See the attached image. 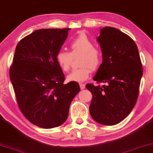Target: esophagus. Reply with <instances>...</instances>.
I'll use <instances>...</instances> for the list:
<instances>
[{"mask_svg":"<svg viewBox=\"0 0 153 153\" xmlns=\"http://www.w3.org/2000/svg\"><path fill=\"white\" fill-rule=\"evenodd\" d=\"M80 89H85V84H83V83H80Z\"/></svg>","mask_w":153,"mask_h":153,"instance_id":"esophagus-1","label":"esophagus"}]
</instances>
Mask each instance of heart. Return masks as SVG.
I'll list each match as a JSON object with an SVG mask.
<instances>
[{"instance_id": "heart-1", "label": "heart", "mask_w": 153, "mask_h": 153, "mask_svg": "<svg viewBox=\"0 0 153 153\" xmlns=\"http://www.w3.org/2000/svg\"><path fill=\"white\" fill-rule=\"evenodd\" d=\"M71 53L60 50L56 53V60L62 71L70 69L73 56L81 55L79 62L80 68L71 71L67 76L69 82H83L89 78L91 70L96 71L102 63V53L94 47V44L85 33H80L70 43Z\"/></svg>"}]
</instances>
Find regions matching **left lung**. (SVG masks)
I'll return each instance as SVG.
<instances>
[{
  "label": "left lung",
  "mask_w": 153,
  "mask_h": 153,
  "mask_svg": "<svg viewBox=\"0 0 153 153\" xmlns=\"http://www.w3.org/2000/svg\"><path fill=\"white\" fill-rule=\"evenodd\" d=\"M97 40L102 51L103 63L93 79L105 85H86L93 96L89 113L97 123L111 126L123 121L134 108L143 68L135 42L125 33L104 27Z\"/></svg>",
  "instance_id": "1"
}]
</instances>
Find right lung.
Listing matches in <instances>:
<instances>
[{"label": "right lung", "instance_id": "obj_1", "mask_svg": "<svg viewBox=\"0 0 153 153\" xmlns=\"http://www.w3.org/2000/svg\"><path fill=\"white\" fill-rule=\"evenodd\" d=\"M70 28H42L20 40L10 78L20 111L33 125L45 129L66 120L71 101L80 91L77 82L64 84L56 60Z\"/></svg>", "mask_w": 153, "mask_h": 153}]
</instances>
